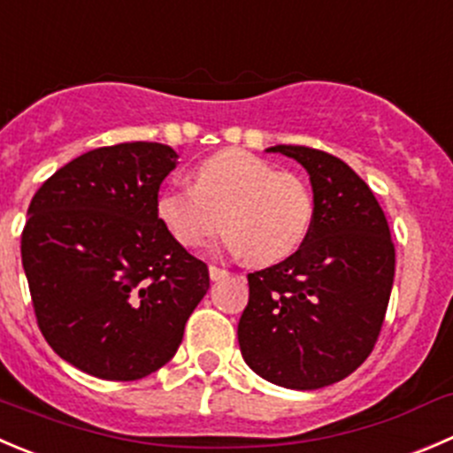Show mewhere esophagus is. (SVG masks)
<instances>
[{
	"label": "esophagus",
	"instance_id": "34e87169",
	"mask_svg": "<svg viewBox=\"0 0 453 453\" xmlns=\"http://www.w3.org/2000/svg\"><path fill=\"white\" fill-rule=\"evenodd\" d=\"M227 274H230V272H227L226 267L210 265V279H212V280H221V279H226Z\"/></svg>",
	"mask_w": 453,
	"mask_h": 453
}]
</instances>
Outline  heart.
I'll return each instance as SVG.
<instances>
[{
    "mask_svg": "<svg viewBox=\"0 0 453 453\" xmlns=\"http://www.w3.org/2000/svg\"><path fill=\"white\" fill-rule=\"evenodd\" d=\"M195 186H168L157 217L183 248H199L226 223L223 248L254 265L292 257L311 230L314 196L298 174L245 150H223L195 168Z\"/></svg>",
    "mask_w": 453,
    "mask_h": 453,
    "instance_id": "1",
    "label": "heart"
}]
</instances>
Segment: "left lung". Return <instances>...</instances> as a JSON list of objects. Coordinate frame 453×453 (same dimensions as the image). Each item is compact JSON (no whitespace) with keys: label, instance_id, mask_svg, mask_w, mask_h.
Masks as SVG:
<instances>
[{"label":"left lung","instance_id":"left-lung-1","mask_svg":"<svg viewBox=\"0 0 453 453\" xmlns=\"http://www.w3.org/2000/svg\"><path fill=\"white\" fill-rule=\"evenodd\" d=\"M270 150L307 170L314 221L292 257L248 274L250 301L236 334L261 379L319 389L352 374L374 349L396 252L374 192L345 161L307 146Z\"/></svg>","mask_w":453,"mask_h":453}]
</instances>
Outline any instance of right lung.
Wrapping results in <instances>:
<instances>
[{"label": "right lung", "mask_w": 453, "mask_h": 453, "mask_svg": "<svg viewBox=\"0 0 453 453\" xmlns=\"http://www.w3.org/2000/svg\"><path fill=\"white\" fill-rule=\"evenodd\" d=\"M164 143L96 148L35 192L21 263L46 343L104 380H139L181 345L210 272L157 217Z\"/></svg>", "instance_id": "add662e5"}]
</instances>
